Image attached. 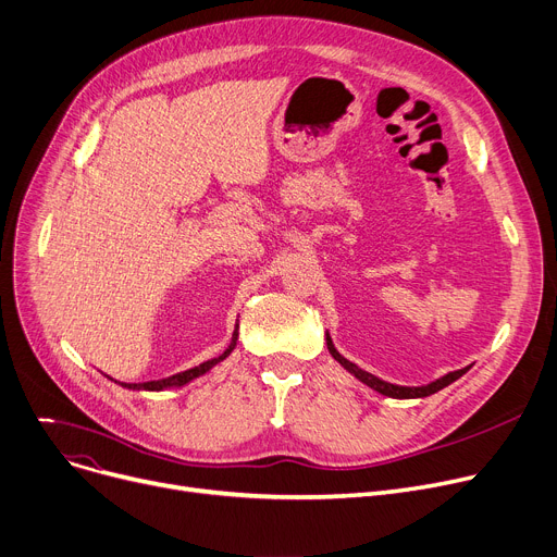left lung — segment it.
<instances>
[{"label":"left lung","mask_w":557,"mask_h":557,"mask_svg":"<svg viewBox=\"0 0 557 557\" xmlns=\"http://www.w3.org/2000/svg\"><path fill=\"white\" fill-rule=\"evenodd\" d=\"M326 349H329V354L333 356V360H338L349 374H354L360 383H364L367 387H372L374 392H379V394H383V396H389V398H423V396H430V394H434V392H438V389H443V387H448L450 383H455L457 379H461L470 367H463V369H457V372H450V374H446V376H441V379H436V381H432V383H428V385H421V387H405V385H394V383H387V381H383V379H379V376H374V374H369V372H364V369H360L358 364H354L351 360H347L338 349H336V345H333V341H331V336H329V331H326Z\"/></svg>","instance_id":"8db88e82"}]
</instances>
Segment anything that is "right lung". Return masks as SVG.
<instances>
[{"instance_id":"1","label":"right lung","mask_w":557,"mask_h":557,"mask_svg":"<svg viewBox=\"0 0 557 557\" xmlns=\"http://www.w3.org/2000/svg\"><path fill=\"white\" fill-rule=\"evenodd\" d=\"M239 324H235V331H233V338H231V345H228V349L221 354L219 358H212V360H206V362H201L199 367H193V369H185V372H178V374H174V376H168V379H161V381H147V383H119L121 387H127V389H143V392H163V389H170V387H183V385H188V383H193L195 379H199V376H203V374H208L210 369L214 367V364H219L221 360H226L231 354H233V349L237 347V338H239ZM109 379V376H107ZM109 381H114V379H109Z\"/></svg>"}]
</instances>
